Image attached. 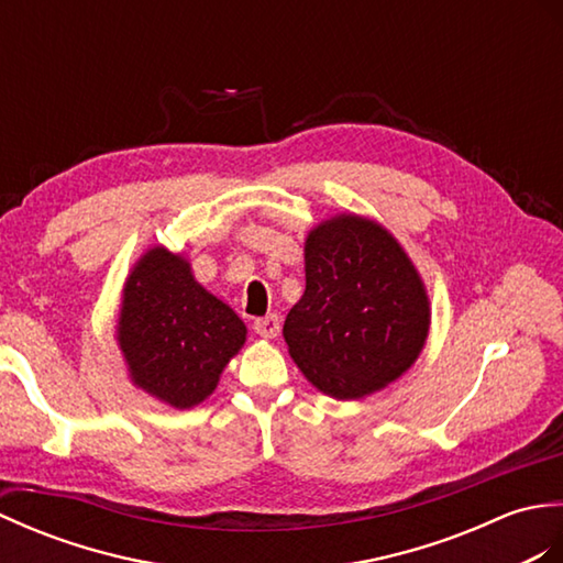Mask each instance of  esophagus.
<instances>
[{
	"label": "esophagus",
	"mask_w": 563,
	"mask_h": 563,
	"mask_svg": "<svg viewBox=\"0 0 563 563\" xmlns=\"http://www.w3.org/2000/svg\"><path fill=\"white\" fill-rule=\"evenodd\" d=\"M253 330L260 334V336H277L279 330H282V322L277 316H265V318H257L253 322Z\"/></svg>",
	"instance_id": "obj_1"
}]
</instances>
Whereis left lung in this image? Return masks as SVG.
Here are the masks:
<instances>
[{"mask_svg":"<svg viewBox=\"0 0 563 563\" xmlns=\"http://www.w3.org/2000/svg\"><path fill=\"white\" fill-rule=\"evenodd\" d=\"M427 334V291L390 233L361 217L310 231L306 291L284 340L318 390L340 399L380 390L415 364Z\"/></svg>","mask_w":563,"mask_h":563,"instance_id":"8db88e82","label":"left lung"}]
</instances>
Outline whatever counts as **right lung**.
I'll use <instances>...</instances> for the list:
<instances>
[{
    "instance_id": "obj_1",
    "label": "right lung",
    "mask_w": 563,
    "mask_h": 563,
    "mask_svg": "<svg viewBox=\"0 0 563 563\" xmlns=\"http://www.w3.org/2000/svg\"><path fill=\"white\" fill-rule=\"evenodd\" d=\"M118 340L132 380L187 409L214 390L245 342V324L195 282L183 257L152 247L124 286Z\"/></svg>"
}]
</instances>
